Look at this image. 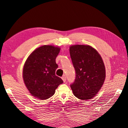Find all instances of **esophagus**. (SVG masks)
<instances>
[{
    "mask_svg": "<svg viewBox=\"0 0 128 128\" xmlns=\"http://www.w3.org/2000/svg\"><path fill=\"white\" fill-rule=\"evenodd\" d=\"M61 78H62L63 82H66V75L63 76L62 77H61Z\"/></svg>",
    "mask_w": 128,
    "mask_h": 128,
    "instance_id": "esophagus-1",
    "label": "esophagus"
}]
</instances>
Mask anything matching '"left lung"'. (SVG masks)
Here are the masks:
<instances>
[{"mask_svg": "<svg viewBox=\"0 0 128 128\" xmlns=\"http://www.w3.org/2000/svg\"><path fill=\"white\" fill-rule=\"evenodd\" d=\"M70 53L76 72L75 80L70 85L73 94L82 100L92 98L101 88L106 77L103 60L89 45H72Z\"/></svg>", "mask_w": 128, "mask_h": 128, "instance_id": "left-lung-1", "label": "left lung"}]
</instances>
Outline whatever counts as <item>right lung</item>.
<instances>
[{
    "label": "right lung",
    "mask_w": 128,
    "mask_h": 128,
    "mask_svg": "<svg viewBox=\"0 0 128 128\" xmlns=\"http://www.w3.org/2000/svg\"><path fill=\"white\" fill-rule=\"evenodd\" d=\"M60 48L43 45L34 51L24 65L23 78L26 87L33 96L45 100L54 94L56 89L63 83L56 75L58 66L56 59Z\"/></svg>",
    "instance_id": "obj_1"
}]
</instances>
